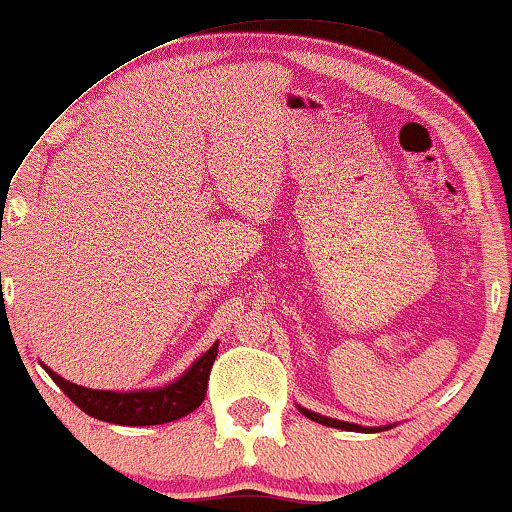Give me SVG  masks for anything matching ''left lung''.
<instances>
[{"mask_svg":"<svg viewBox=\"0 0 512 512\" xmlns=\"http://www.w3.org/2000/svg\"><path fill=\"white\" fill-rule=\"evenodd\" d=\"M299 407V405H297ZM299 412L304 414V417L314 419V422L323 424V426H333V429H345V431H381V429H371V426H359V424H350V422H340V419H330V417H323V414H316L311 410H306V407H299ZM383 429H388V426H383Z\"/></svg>","mask_w":512,"mask_h":512,"instance_id":"left-lung-1","label":"left lung"}]
</instances>
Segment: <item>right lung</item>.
Returning <instances> with one entry per match:
<instances>
[{
	"instance_id": "add662e5",
	"label": "right lung",
	"mask_w": 512,
	"mask_h": 512,
	"mask_svg": "<svg viewBox=\"0 0 512 512\" xmlns=\"http://www.w3.org/2000/svg\"><path fill=\"white\" fill-rule=\"evenodd\" d=\"M215 357H218V342L206 354H201L170 386L134 390V393L83 388L57 376L47 366L45 371L64 390L66 398L74 402L76 407H81L83 412L90 414V417L122 426H153L182 419L201 405L203 398H206L210 366H213Z\"/></svg>"
}]
</instances>
